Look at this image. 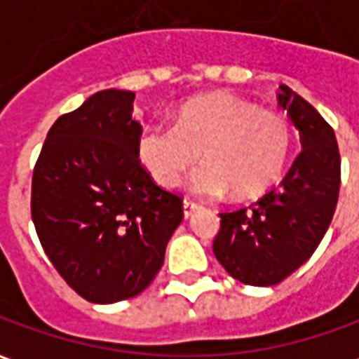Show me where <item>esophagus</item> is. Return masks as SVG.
<instances>
[{
  "instance_id": "1",
  "label": "esophagus",
  "mask_w": 359,
  "mask_h": 359,
  "mask_svg": "<svg viewBox=\"0 0 359 359\" xmlns=\"http://www.w3.org/2000/svg\"><path fill=\"white\" fill-rule=\"evenodd\" d=\"M182 210H184V217L190 219V217H194V213L200 210V205H198L196 202H192V200H184V203H182Z\"/></svg>"
}]
</instances>
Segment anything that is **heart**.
<instances>
[{
  "label": "heart",
  "instance_id": "obj_1",
  "mask_svg": "<svg viewBox=\"0 0 359 359\" xmlns=\"http://www.w3.org/2000/svg\"><path fill=\"white\" fill-rule=\"evenodd\" d=\"M292 146L288 118L259 109L238 95L208 94L187 102L175 125H149L138 138V157L159 187L177 188L202 157L190 179L202 196L254 198L269 190L285 169Z\"/></svg>",
  "mask_w": 359,
  "mask_h": 359
}]
</instances>
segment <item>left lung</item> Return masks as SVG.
Masks as SVG:
<instances>
[{
	"mask_svg": "<svg viewBox=\"0 0 359 359\" xmlns=\"http://www.w3.org/2000/svg\"><path fill=\"white\" fill-rule=\"evenodd\" d=\"M278 105L300 133L302 151L278 188L244 210L219 213L213 254L236 280L278 285L323 241L339 202L340 154L334 130L313 105L280 84Z\"/></svg>",
	"mask_w": 359,
	"mask_h": 359,
	"instance_id": "left-lung-1",
	"label": "left lung"
}]
</instances>
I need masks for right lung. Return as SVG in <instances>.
<instances>
[{
    "instance_id": "right-lung-1",
    "label": "right lung",
    "mask_w": 359,
    "mask_h": 359,
    "mask_svg": "<svg viewBox=\"0 0 359 359\" xmlns=\"http://www.w3.org/2000/svg\"><path fill=\"white\" fill-rule=\"evenodd\" d=\"M134 92L102 90L53 123L32 175V221L67 285L84 300L138 296L161 269L182 198L138 157Z\"/></svg>"
}]
</instances>
